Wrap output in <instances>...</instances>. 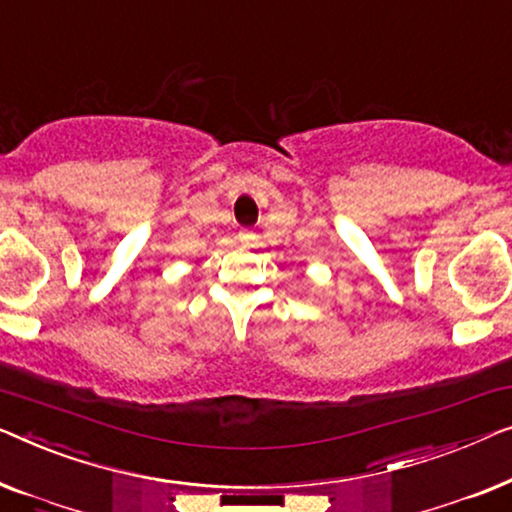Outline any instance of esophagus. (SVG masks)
Instances as JSON below:
<instances>
[{
    "label": "esophagus",
    "instance_id": "esophagus-1",
    "mask_svg": "<svg viewBox=\"0 0 512 512\" xmlns=\"http://www.w3.org/2000/svg\"><path fill=\"white\" fill-rule=\"evenodd\" d=\"M253 239H255V234H253V232H248V229H243V232H239V241H241V243H246V246H248V243L253 241Z\"/></svg>",
    "mask_w": 512,
    "mask_h": 512
}]
</instances>
